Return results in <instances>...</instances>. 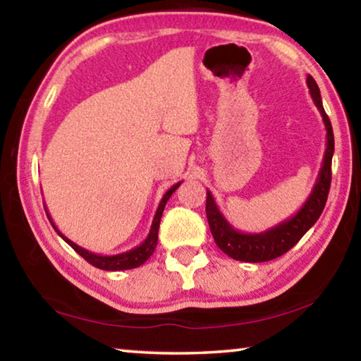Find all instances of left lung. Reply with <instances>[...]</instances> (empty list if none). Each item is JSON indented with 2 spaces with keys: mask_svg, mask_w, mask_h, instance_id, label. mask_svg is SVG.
<instances>
[{
  "mask_svg": "<svg viewBox=\"0 0 361 361\" xmlns=\"http://www.w3.org/2000/svg\"><path fill=\"white\" fill-rule=\"evenodd\" d=\"M307 87L310 97L319 109L326 129V148L323 154L322 167L317 181L310 191L309 197L302 204L295 215L288 219L274 226V228L258 232V234H248L235 229L224 215L219 212L218 205L213 199V194L207 189V219L212 231L213 239H215L219 250L231 256L232 259L245 261V262H264L276 259L279 256L288 252L296 243L301 240V237L307 232L320 218L323 209H325L329 185H331V159L334 152V135L333 127L329 118L323 109L320 89L317 85L312 76H307Z\"/></svg>",
  "mask_w": 361,
  "mask_h": 361,
  "instance_id": "left-lung-1",
  "label": "left lung"
}]
</instances>
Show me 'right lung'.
I'll return each mask as SVG.
<instances>
[{
    "mask_svg": "<svg viewBox=\"0 0 361 361\" xmlns=\"http://www.w3.org/2000/svg\"><path fill=\"white\" fill-rule=\"evenodd\" d=\"M181 185V181L175 183V185L169 189V191L164 194V197L161 199V202H159V207L156 210V215L152 218V223H151V229H149V234L146 235V239L140 243V245L133 247L132 250H127V252H122L118 255H99V253H92L89 252V250H85L82 247L76 245L75 242L70 240L68 237L63 235L62 232L57 229V226L54 224L51 215L47 213V218L49 221H51L52 228L56 229L57 234L62 237V239L68 243V245L75 250L76 253H79L82 256V258L89 262V264H92L94 267H99L103 269V271H127V269H135L138 266H142L143 262H146V259H149V256L154 253L156 245H157V234H159V224H161V218H162V212L166 209V204L167 200L170 199V195H172L176 188ZM46 209V207H44Z\"/></svg>",
    "mask_w": 361,
    "mask_h": 361,
    "instance_id": "add662e5",
    "label": "right lung"
}]
</instances>
